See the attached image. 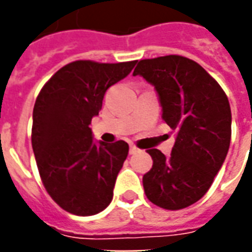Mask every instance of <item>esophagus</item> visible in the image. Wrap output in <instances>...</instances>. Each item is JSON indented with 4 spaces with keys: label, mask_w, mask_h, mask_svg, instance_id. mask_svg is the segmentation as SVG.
Here are the masks:
<instances>
[{
    "label": "esophagus",
    "mask_w": 252,
    "mask_h": 252,
    "mask_svg": "<svg viewBox=\"0 0 252 252\" xmlns=\"http://www.w3.org/2000/svg\"><path fill=\"white\" fill-rule=\"evenodd\" d=\"M136 153H139V148L137 147H135V146H129V154H136Z\"/></svg>",
    "instance_id": "obj_1"
}]
</instances>
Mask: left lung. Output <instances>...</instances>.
<instances>
[{
  "label": "left lung",
  "instance_id": "8db88e82",
  "mask_svg": "<svg viewBox=\"0 0 252 252\" xmlns=\"http://www.w3.org/2000/svg\"><path fill=\"white\" fill-rule=\"evenodd\" d=\"M133 75L151 83L162 119L177 131L169 158L147 150L154 163L143 177L147 198L178 211L194 204L211 188L231 142V108L220 85L191 59L167 55L137 63Z\"/></svg>",
  "mask_w": 252,
  "mask_h": 252
}]
</instances>
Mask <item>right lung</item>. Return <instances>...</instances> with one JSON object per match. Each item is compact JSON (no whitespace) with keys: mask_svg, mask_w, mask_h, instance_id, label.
Returning a JSON list of instances; mask_svg holds the SVG:
<instances>
[{"mask_svg":"<svg viewBox=\"0 0 252 252\" xmlns=\"http://www.w3.org/2000/svg\"><path fill=\"white\" fill-rule=\"evenodd\" d=\"M133 62L77 61L58 70L43 86L33 108L32 148L43 185L64 211L92 216L113 198L128 155L124 140L94 142L90 123L105 92L132 71Z\"/></svg>","mask_w":252,"mask_h":252,"instance_id":"obj_1","label":"right lung"}]
</instances>
